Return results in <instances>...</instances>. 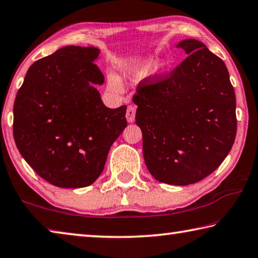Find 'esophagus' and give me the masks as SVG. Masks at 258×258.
Wrapping results in <instances>:
<instances>
[{"label":"esophagus","mask_w":258,"mask_h":258,"mask_svg":"<svg viewBox=\"0 0 258 258\" xmlns=\"http://www.w3.org/2000/svg\"><path fill=\"white\" fill-rule=\"evenodd\" d=\"M135 116H136V106L129 105L128 108H126V113H125L126 120H128V122H134Z\"/></svg>","instance_id":"obj_1"}]
</instances>
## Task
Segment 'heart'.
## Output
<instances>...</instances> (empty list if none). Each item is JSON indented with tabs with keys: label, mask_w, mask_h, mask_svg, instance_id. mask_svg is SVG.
I'll use <instances>...</instances> for the list:
<instances>
[{
	"label": "heart",
	"mask_w": 258,
	"mask_h": 258,
	"mask_svg": "<svg viewBox=\"0 0 258 258\" xmlns=\"http://www.w3.org/2000/svg\"><path fill=\"white\" fill-rule=\"evenodd\" d=\"M123 66L126 70H129L132 74L142 75L150 69L151 62L148 58H132V60H126ZM110 86L113 89L119 88V81L115 78H110Z\"/></svg>",
	"instance_id": "heart-1"
}]
</instances>
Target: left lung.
Wrapping results in <instances>:
<instances>
[{"mask_svg": "<svg viewBox=\"0 0 258 258\" xmlns=\"http://www.w3.org/2000/svg\"><path fill=\"white\" fill-rule=\"evenodd\" d=\"M169 74L147 77L133 101L143 154L157 181L186 186L219 168L237 134L236 95L224 62L196 39Z\"/></svg>", "mask_w": 258, "mask_h": 258, "instance_id": "obj_1", "label": "left lung"}]
</instances>
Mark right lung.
<instances>
[{
  "label": "right lung",
  "instance_id": "add662e5",
  "mask_svg": "<svg viewBox=\"0 0 258 258\" xmlns=\"http://www.w3.org/2000/svg\"><path fill=\"white\" fill-rule=\"evenodd\" d=\"M99 49L66 46L34 62L13 106V137L20 154L53 186L92 184L112 144L126 126L122 105L108 108L95 88L104 76Z\"/></svg>",
  "mask_w": 258,
  "mask_h": 258
}]
</instances>
